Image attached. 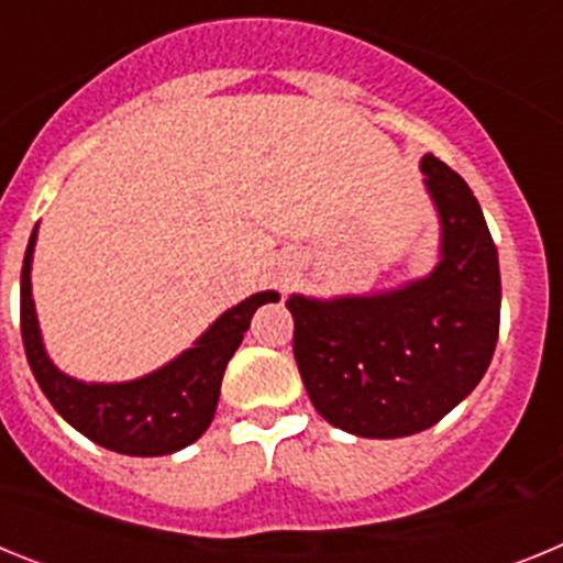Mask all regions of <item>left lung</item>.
<instances>
[{"label":"left lung","mask_w":563,"mask_h":563,"mask_svg":"<svg viewBox=\"0 0 563 563\" xmlns=\"http://www.w3.org/2000/svg\"><path fill=\"white\" fill-rule=\"evenodd\" d=\"M420 172L440 220V253L426 276L361 296L287 298L312 406L369 440L440 422L485 377L499 338V253L479 202L434 154Z\"/></svg>","instance_id":"left-lung-1"}]
</instances>
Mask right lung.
I'll return each mask as SVG.
<instances>
[{
    "instance_id": "obj_1",
    "label": "right lung",
    "mask_w": 563,
    "mask_h": 563,
    "mask_svg": "<svg viewBox=\"0 0 563 563\" xmlns=\"http://www.w3.org/2000/svg\"><path fill=\"white\" fill-rule=\"evenodd\" d=\"M36 239L38 225L30 233L22 265V341L30 369L53 409L87 440L126 456H166L200 440L220 402L228 361L245 338L253 312L278 301V292H253L239 301L161 369L123 383H87L58 369L44 350L30 287Z\"/></svg>"
}]
</instances>
